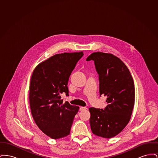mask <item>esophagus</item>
Masks as SVG:
<instances>
[{
  "label": "esophagus",
  "instance_id": "esophagus-1",
  "mask_svg": "<svg viewBox=\"0 0 158 158\" xmlns=\"http://www.w3.org/2000/svg\"><path fill=\"white\" fill-rule=\"evenodd\" d=\"M86 109H87V108H86V107H85V106H81L80 108H79V110H80L81 111H83V110H86Z\"/></svg>",
  "mask_w": 158,
  "mask_h": 158
}]
</instances>
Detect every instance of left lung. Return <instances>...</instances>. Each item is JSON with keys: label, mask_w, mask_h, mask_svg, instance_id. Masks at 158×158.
<instances>
[{"label": "left lung", "mask_w": 158, "mask_h": 158, "mask_svg": "<svg viewBox=\"0 0 158 158\" xmlns=\"http://www.w3.org/2000/svg\"><path fill=\"white\" fill-rule=\"evenodd\" d=\"M94 60L99 75L100 96H106L104 110L94 107L90 113L93 134L110 139L119 134L127 125L135 105V89L133 77L121 60L110 53L95 52L86 61Z\"/></svg>", "instance_id": "left-lung-1"}]
</instances>
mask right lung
Instances as JSON below:
<instances>
[{"label":"right lung","instance_id":"1","mask_svg":"<svg viewBox=\"0 0 158 158\" xmlns=\"http://www.w3.org/2000/svg\"><path fill=\"white\" fill-rule=\"evenodd\" d=\"M83 52L57 54L40 63L31 77L29 100L32 116L38 128L53 139L70 134L79 106L63 103L69 95L68 83Z\"/></svg>","mask_w":158,"mask_h":158}]
</instances>
